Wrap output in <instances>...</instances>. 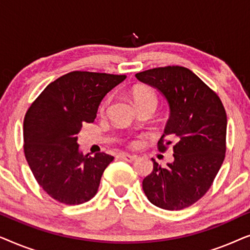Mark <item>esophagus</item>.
<instances>
[{"label": "esophagus", "instance_id": "34e87169", "mask_svg": "<svg viewBox=\"0 0 250 250\" xmlns=\"http://www.w3.org/2000/svg\"><path fill=\"white\" fill-rule=\"evenodd\" d=\"M119 157H121L122 159L126 160V162H128V163L134 162V160L136 159V156H134V155H128V153H121V155H119Z\"/></svg>", "mask_w": 250, "mask_h": 250}]
</instances>
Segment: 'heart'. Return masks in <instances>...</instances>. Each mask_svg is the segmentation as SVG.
Listing matches in <instances>:
<instances>
[{"label":"heart","instance_id":"obj_1","mask_svg":"<svg viewBox=\"0 0 250 250\" xmlns=\"http://www.w3.org/2000/svg\"><path fill=\"white\" fill-rule=\"evenodd\" d=\"M132 98L136 104V105L139 107V109L150 104H153L157 107V104H158V100H157V95L155 92H153L150 87L143 86V85H140V86H135L133 88ZM109 102H110V98L104 99V102H102L100 105V114H104L109 105Z\"/></svg>","mask_w":250,"mask_h":250}]
</instances>
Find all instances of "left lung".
<instances>
[{
  "instance_id": "8db88e82",
  "label": "left lung",
  "mask_w": 250,
  "mask_h": 250,
  "mask_svg": "<svg viewBox=\"0 0 250 250\" xmlns=\"http://www.w3.org/2000/svg\"><path fill=\"white\" fill-rule=\"evenodd\" d=\"M168 102L170 116L158 141L166 151L174 140V162L162 167L155 159L142 188L155 206L181 210L209 190L227 151V112L221 99L196 74L181 66L153 68L135 75Z\"/></svg>"
}]
</instances>
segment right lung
Segmentation results:
<instances>
[{
  "label": "right lung",
  "instance_id": "add662e5",
  "mask_svg": "<svg viewBox=\"0 0 250 250\" xmlns=\"http://www.w3.org/2000/svg\"><path fill=\"white\" fill-rule=\"evenodd\" d=\"M126 78L91 71H71L44 88L26 112L23 151L40 187L54 200L81 205L98 192L102 174L114 157L83 155L77 134L94 122L102 99Z\"/></svg>",
  "mask_w": 250,
  "mask_h": 250
}]
</instances>
